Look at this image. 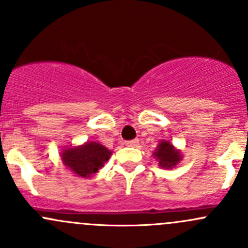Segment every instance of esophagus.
Returning <instances> with one entry per match:
<instances>
[{
    "instance_id": "obj_1",
    "label": "esophagus",
    "mask_w": 248,
    "mask_h": 248,
    "mask_svg": "<svg viewBox=\"0 0 248 248\" xmlns=\"http://www.w3.org/2000/svg\"><path fill=\"white\" fill-rule=\"evenodd\" d=\"M127 146H131V147H138L139 146V139H133V140H129V141H126Z\"/></svg>"
}]
</instances>
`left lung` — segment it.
Masks as SVG:
<instances>
[{
	"instance_id": "left-lung-1",
	"label": "left lung",
	"mask_w": 248,
	"mask_h": 248,
	"mask_svg": "<svg viewBox=\"0 0 248 248\" xmlns=\"http://www.w3.org/2000/svg\"><path fill=\"white\" fill-rule=\"evenodd\" d=\"M154 157L158 161V166L162 168L171 169L174 168L179 162L181 161V151L176 150L170 141L168 140H161L157 146L156 151L154 152Z\"/></svg>"
}]
</instances>
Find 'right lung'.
<instances>
[{"label":"right lung","instance_id":"1","mask_svg":"<svg viewBox=\"0 0 248 248\" xmlns=\"http://www.w3.org/2000/svg\"><path fill=\"white\" fill-rule=\"evenodd\" d=\"M111 156V151L96 141H87L80 146L64 149L61 159L66 167L80 177L96 174Z\"/></svg>","mask_w":248,"mask_h":248}]
</instances>
